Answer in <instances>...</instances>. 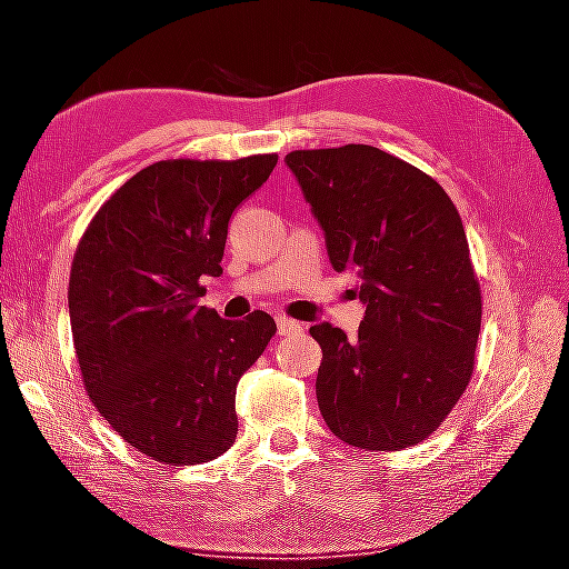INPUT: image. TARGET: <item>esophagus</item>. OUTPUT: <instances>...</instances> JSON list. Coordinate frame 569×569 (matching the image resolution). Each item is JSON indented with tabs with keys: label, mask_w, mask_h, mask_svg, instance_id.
Segmentation results:
<instances>
[{
	"label": "esophagus",
	"mask_w": 569,
	"mask_h": 569,
	"mask_svg": "<svg viewBox=\"0 0 569 569\" xmlns=\"http://www.w3.org/2000/svg\"><path fill=\"white\" fill-rule=\"evenodd\" d=\"M276 326H278V333H281V336H293V333L303 331V326L293 321V319H288V316H276Z\"/></svg>",
	"instance_id": "34e87169"
}]
</instances>
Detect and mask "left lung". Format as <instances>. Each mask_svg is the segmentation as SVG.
<instances>
[{"label":"left lung","mask_w":569,"mask_h":569,"mask_svg":"<svg viewBox=\"0 0 569 569\" xmlns=\"http://www.w3.org/2000/svg\"><path fill=\"white\" fill-rule=\"evenodd\" d=\"M286 166L366 306L353 341L311 326L323 421L366 451L419 445L475 369L481 293L457 208L435 178L371 146L296 150Z\"/></svg>","instance_id":"1"}]
</instances>
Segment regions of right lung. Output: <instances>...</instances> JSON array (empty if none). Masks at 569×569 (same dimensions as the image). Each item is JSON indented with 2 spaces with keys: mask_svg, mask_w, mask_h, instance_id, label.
Listing matches in <instances>:
<instances>
[{
  "mask_svg": "<svg viewBox=\"0 0 569 569\" xmlns=\"http://www.w3.org/2000/svg\"><path fill=\"white\" fill-rule=\"evenodd\" d=\"M276 156L162 160L134 172L77 246L70 323L94 407L142 455L200 465L238 435L236 387L276 333L266 311L198 306L220 276L228 223Z\"/></svg>",
  "mask_w": 569,
  "mask_h": 569,
  "instance_id": "right-lung-1",
  "label": "right lung"
}]
</instances>
